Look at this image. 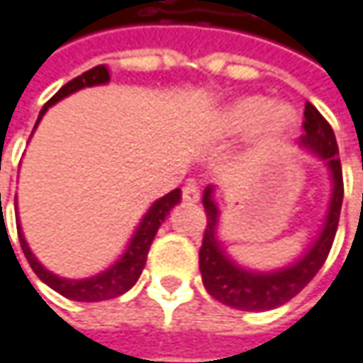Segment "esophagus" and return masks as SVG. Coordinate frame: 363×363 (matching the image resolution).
Instances as JSON below:
<instances>
[{
    "instance_id": "34e87169",
    "label": "esophagus",
    "mask_w": 363,
    "mask_h": 363,
    "mask_svg": "<svg viewBox=\"0 0 363 363\" xmlns=\"http://www.w3.org/2000/svg\"><path fill=\"white\" fill-rule=\"evenodd\" d=\"M182 198H184V202H188V204L198 202V200H200V188H198L194 182H188V184L182 188Z\"/></svg>"
}]
</instances>
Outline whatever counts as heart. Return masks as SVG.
I'll return each mask as SVG.
<instances>
[{
  "mask_svg": "<svg viewBox=\"0 0 363 363\" xmlns=\"http://www.w3.org/2000/svg\"><path fill=\"white\" fill-rule=\"evenodd\" d=\"M263 116H266L263 119L265 128L274 135H280L294 124V112L290 108L278 106L269 110V101L259 96H251V98L237 101L227 112L225 124L228 130H243V128L253 126L255 122H259Z\"/></svg>",
  "mask_w": 363,
  "mask_h": 363,
  "instance_id": "1",
  "label": "heart"
}]
</instances>
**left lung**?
I'll list each match as a JSON object with an SVG mask.
<instances>
[{
    "label": "left lung",
    "mask_w": 363,
    "mask_h": 363,
    "mask_svg": "<svg viewBox=\"0 0 363 363\" xmlns=\"http://www.w3.org/2000/svg\"><path fill=\"white\" fill-rule=\"evenodd\" d=\"M304 135L302 143L327 159V165L333 175V196L331 206L325 220V228L313 245V249L286 269L269 272V274H253L243 267L235 265L223 253L220 243L216 241V223H218V208L212 202V188L204 190V212H206V228L200 247V272L204 288L208 290L212 298L233 306L237 311H272L276 306L286 304L292 300L300 290L317 276L327 259L331 245L335 239L339 214H341V202H343V172L339 161V149H337L335 135L331 124L317 108L306 101L304 104V122H302Z\"/></svg>",
    "instance_id": "1"
}]
</instances>
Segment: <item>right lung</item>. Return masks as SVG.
Instances as JSON below:
<instances>
[{
	"instance_id": "1",
	"label": "right lung",
	"mask_w": 363,
	"mask_h": 363,
	"mask_svg": "<svg viewBox=\"0 0 363 363\" xmlns=\"http://www.w3.org/2000/svg\"><path fill=\"white\" fill-rule=\"evenodd\" d=\"M110 82V73L104 65H98L89 71L82 73L79 77L71 79L69 83H65L63 87L46 101L45 108L40 110V116L38 120L43 118L48 106L57 104L59 100H63L65 96L82 89V87H89V85H100V83ZM36 120V124H38ZM179 202V190L169 191L167 196H163L161 200H157L151 210L145 214V218L140 220V225L136 228L135 237L128 245L126 253L120 257L118 262L114 263L110 269H106L100 276H94V278H87V280H63L55 274H50L48 269H45L40 263L36 262V257L32 255L30 247L24 241V235L20 230V225H18V239H20V245H22V251L26 255L28 263L32 267V272L45 281L46 286H50L55 292L63 294L65 298L71 300H79V302H98V300H108V298H116L120 294H124L126 290H130L133 286L138 280L145 263H147V253H149V247L153 243L155 235L161 227V223L165 220V216L169 214V210Z\"/></svg>"
}]
</instances>
